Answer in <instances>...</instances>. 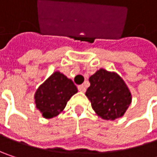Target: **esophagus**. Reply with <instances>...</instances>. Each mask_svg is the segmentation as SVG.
<instances>
[{
    "label": "esophagus",
    "instance_id": "obj_1",
    "mask_svg": "<svg viewBox=\"0 0 157 157\" xmlns=\"http://www.w3.org/2000/svg\"><path fill=\"white\" fill-rule=\"evenodd\" d=\"M78 90L80 92H82V93H84L85 90H86V87L83 84H81V85H78Z\"/></svg>",
    "mask_w": 157,
    "mask_h": 157
}]
</instances>
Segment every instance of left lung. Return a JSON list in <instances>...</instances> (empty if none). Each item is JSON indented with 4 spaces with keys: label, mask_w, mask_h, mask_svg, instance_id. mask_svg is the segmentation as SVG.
I'll use <instances>...</instances> for the list:
<instances>
[{
    "label": "left lung",
    "mask_w": 157,
    "mask_h": 157,
    "mask_svg": "<svg viewBox=\"0 0 157 157\" xmlns=\"http://www.w3.org/2000/svg\"><path fill=\"white\" fill-rule=\"evenodd\" d=\"M89 82L85 95L95 113L105 120L122 117L132 102V94L121 76L101 68L90 76Z\"/></svg>",
    "instance_id": "left-lung-1"
}]
</instances>
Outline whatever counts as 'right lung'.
<instances>
[{
	"mask_svg": "<svg viewBox=\"0 0 157 157\" xmlns=\"http://www.w3.org/2000/svg\"><path fill=\"white\" fill-rule=\"evenodd\" d=\"M77 92L78 90L71 79L56 71L36 90L34 94L36 108L46 119L57 116Z\"/></svg>",
	"mask_w": 157,
	"mask_h": 157,
	"instance_id": "1",
	"label": "right lung"
}]
</instances>
